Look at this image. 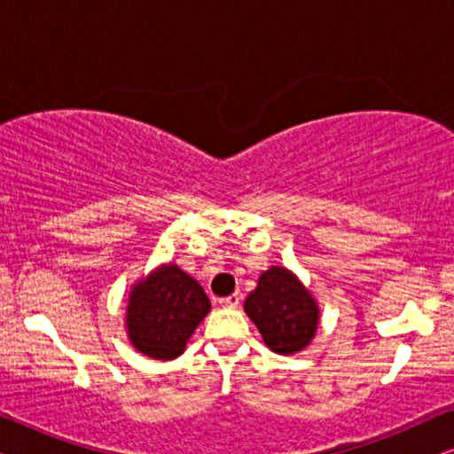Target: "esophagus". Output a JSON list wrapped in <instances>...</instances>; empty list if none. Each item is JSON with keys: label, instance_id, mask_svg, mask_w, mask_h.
<instances>
[{"label": "esophagus", "instance_id": "34e87169", "mask_svg": "<svg viewBox=\"0 0 454 454\" xmlns=\"http://www.w3.org/2000/svg\"><path fill=\"white\" fill-rule=\"evenodd\" d=\"M239 301H241V295H239V294H231V295L223 297L221 306H225V308H238Z\"/></svg>", "mask_w": 454, "mask_h": 454}]
</instances>
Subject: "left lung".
<instances>
[{
  "mask_svg": "<svg viewBox=\"0 0 454 454\" xmlns=\"http://www.w3.org/2000/svg\"><path fill=\"white\" fill-rule=\"evenodd\" d=\"M246 312L275 353L301 351L318 326V308L301 283L281 266H272L247 295Z\"/></svg>",
  "mask_w": 454,
  "mask_h": 454,
  "instance_id": "left-lung-1",
  "label": "left lung"
}]
</instances>
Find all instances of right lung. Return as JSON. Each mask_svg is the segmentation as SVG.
<instances>
[{"mask_svg":"<svg viewBox=\"0 0 454 454\" xmlns=\"http://www.w3.org/2000/svg\"><path fill=\"white\" fill-rule=\"evenodd\" d=\"M210 312L204 289L177 266H163L132 289L128 333L134 347L154 359L184 353L185 340Z\"/></svg>","mask_w":454,"mask_h":454,"instance_id":"right-lung-1","label":"right lung"}]
</instances>
